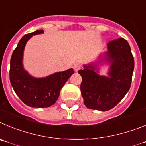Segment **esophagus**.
Returning a JSON list of instances; mask_svg holds the SVG:
<instances>
[{
  "label": "esophagus",
  "mask_w": 146,
  "mask_h": 146,
  "mask_svg": "<svg viewBox=\"0 0 146 146\" xmlns=\"http://www.w3.org/2000/svg\"><path fill=\"white\" fill-rule=\"evenodd\" d=\"M73 69H74L75 71H78V70H79L80 69H81V65H79L78 63H76L73 65Z\"/></svg>",
  "instance_id": "34e87169"
}]
</instances>
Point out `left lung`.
<instances>
[{"label": "left lung", "instance_id": "1", "mask_svg": "<svg viewBox=\"0 0 146 146\" xmlns=\"http://www.w3.org/2000/svg\"><path fill=\"white\" fill-rule=\"evenodd\" d=\"M107 49L101 61L110 63L108 76L98 74V62L84 65L78 71L82 77L81 92L84 105L92 110L107 111L115 107L132 83L135 62L128 42L122 38L115 39L107 44Z\"/></svg>", "mask_w": 146, "mask_h": 146}]
</instances>
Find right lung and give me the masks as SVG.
I'll list each match as a JSON object with an SVG mask.
<instances>
[{"instance_id": "add662e5", "label": "right lung", "mask_w": 146, "mask_h": 146, "mask_svg": "<svg viewBox=\"0 0 146 146\" xmlns=\"http://www.w3.org/2000/svg\"><path fill=\"white\" fill-rule=\"evenodd\" d=\"M43 33V30H38L25 35L14 49L10 61L9 77L14 92L25 104L34 108H47L54 104L62 86L74 73L70 68L44 78H34L25 70L22 59L26 43L33 35Z\"/></svg>"}]
</instances>
